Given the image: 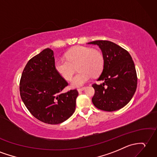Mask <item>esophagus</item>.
<instances>
[{
  "label": "esophagus",
  "mask_w": 157,
  "mask_h": 157,
  "mask_svg": "<svg viewBox=\"0 0 157 157\" xmlns=\"http://www.w3.org/2000/svg\"><path fill=\"white\" fill-rule=\"evenodd\" d=\"M85 88H86V87H81V88H79V89H78V91L79 92H82V91L84 90H85Z\"/></svg>",
  "instance_id": "obj_1"
}]
</instances>
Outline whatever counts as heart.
<instances>
[{"mask_svg":"<svg viewBox=\"0 0 157 157\" xmlns=\"http://www.w3.org/2000/svg\"><path fill=\"white\" fill-rule=\"evenodd\" d=\"M66 59L60 58L55 61V69L62 78L70 80L78 66L79 71L71 79L73 87H81L92 78L100 75L103 70L104 57L100 51L90 47H75L65 54Z\"/></svg>","mask_w":157,"mask_h":157,"instance_id":"b5f03b06","label":"heart"}]
</instances>
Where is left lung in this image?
Here are the masks:
<instances>
[{
    "label": "left lung",
    "instance_id": "1",
    "mask_svg": "<svg viewBox=\"0 0 157 157\" xmlns=\"http://www.w3.org/2000/svg\"><path fill=\"white\" fill-rule=\"evenodd\" d=\"M88 44L99 46L104 57L103 71L98 81L92 85L95 93L92 102L100 110L112 112L120 110L132 99L137 87V75L130 53L116 43L98 40Z\"/></svg>",
    "mask_w": 157,
    "mask_h": 157
}]
</instances>
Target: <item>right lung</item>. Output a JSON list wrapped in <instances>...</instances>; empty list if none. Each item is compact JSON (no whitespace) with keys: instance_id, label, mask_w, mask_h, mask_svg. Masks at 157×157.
Here are the masks:
<instances>
[{"instance_id":"add662e5","label":"right lung","mask_w":157,"mask_h":157,"mask_svg":"<svg viewBox=\"0 0 157 157\" xmlns=\"http://www.w3.org/2000/svg\"><path fill=\"white\" fill-rule=\"evenodd\" d=\"M53 51L47 48L32 57L20 80V95L35 118L49 124L67 120L75 110L77 90L61 93L68 83L55 69Z\"/></svg>"}]
</instances>
